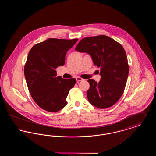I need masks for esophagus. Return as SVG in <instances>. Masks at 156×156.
I'll return each mask as SVG.
<instances>
[{
    "label": "esophagus",
    "instance_id": "34e87169",
    "mask_svg": "<svg viewBox=\"0 0 156 156\" xmlns=\"http://www.w3.org/2000/svg\"><path fill=\"white\" fill-rule=\"evenodd\" d=\"M76 81L78 82L83 81H84V79H83V78H80V77H79V76L76 77Z\"/></svg>",
    "mask_w": 156,
    "mask_h": 156
}]
</instances>
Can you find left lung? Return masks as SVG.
<instances>
[{
    "label": "left lung",
    "instance_id": "8db88e82",
    "mask_svg": "<svg viewBox=\"0 0 156 156\" xmlns=\"http://www.w3.org/2000/svg\"><path fill=\"white\" fill-rule=\"evenodd\" d=\"M75 50L89 54L94 65L101 69L100 81L88 80L90 87L87 94L90 104L100 109L111 107L123 95L129 74L123 47L111 37L99 35L82 39Z\"/></svg>",
    "mask_w": 156,
    "mask_h": 156
}]
</instances>
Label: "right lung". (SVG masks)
Wrapping results in <instances>:
<instances>
[{
    "label": "right lung",
    "mask_w": 156,
    "mask_h": 156,
    "mask_svg": "<svg viewBox=\"0 0 156 156\" xmlns=\"http://www.w3.org/2000/svg\"><path fill=\"white\" fill-rule=\"evenodd\" d=\"M77 41L48 38L34 45L28 54L24 66L27 87L35 102L46 111L56 112L67 105L76 80L56 76L55 69L64 65L66 53Z\"/></svg>",
    "instance_id": "obj_1"
}]
</instances>
